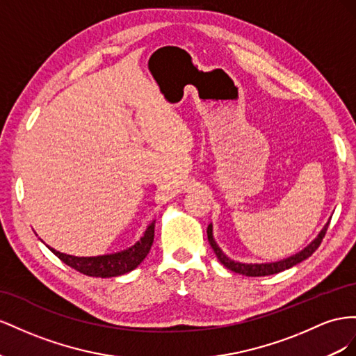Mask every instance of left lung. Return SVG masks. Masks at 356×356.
<instances>
[{"label":"left lung","instance_id":"obj_1","mask_svg":"<svg viewBox=\"0 0 356 356\" xmlns=\"http://www.w3.org/2000/svg\"><path fill=\"white\" fill-rule=\"evenodd\" d=\"M328 225H330V220L325 223V227L322 228V231L319 232L318 237L314 238L307 248H304L301 252L296 253V255H292V257H289L286 259H282V261H277V262H268V264H241V262L229 259L225 255V253L220 250V248L218 246V243L215 241V238H213V227H211V223L207 227V238H209L210 246L213 248V250H215L218 259L223 264V267H227L228 270L236 271L238 274H243V276L261 277V276H270V274H276V273H280V271H285V270H288V268H291L293 266H297V264H300L301 261L312 257L313 252L321 246L322 238L325 237V232H327V229H328Z\"/></svg>","mask_w":356,"mask_h":356}]
</instances>
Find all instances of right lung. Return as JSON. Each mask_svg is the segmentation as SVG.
Returning <instances> with one entry per match:
<instances>
[{
    "mask_svg": "<svg viewBox=\"0 0 356 356\" xmlns=\"http://www.w3.org/2000/svg\"><path fill=\"white\" fill-rule=\"evenodd\" d=\"M155 236V220L146 228L143 237H141L134 246H131L122 252L110 253V255L101 257H73L67 253H60L52 248H49L55 255L67 264L68 267L76 271L86 274L92 277H116L127 274L137 268L143 261L154 245Z\"/></svg>",
    "mask_w": 356,
    "mask_h": 356,
    "instance_id": "obj_1",
    "label": "right lung"
}]
</instances>
